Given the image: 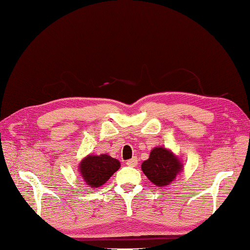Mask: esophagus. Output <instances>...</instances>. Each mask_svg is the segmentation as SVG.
I'll use <instances>...</instances> for the list:
<instances>
[{"instance_id":"34e87169","label":"esophagus","mask_w":250,"mask_h":250,"mask_svg":"<svg viewBox=\"0 0 250 250\" xmlns=\"http://www.w3.org/2000/svg\"><path fill=\"white\" fill-rule=\"evenodd\" d=\"M126 165L128 166V167H137V165H138V160H137V158H132V159H129L127 163H126Z\"/></svg>"}]
</instances>
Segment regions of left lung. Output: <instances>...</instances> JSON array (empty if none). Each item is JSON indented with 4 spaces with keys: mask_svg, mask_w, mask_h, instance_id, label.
<instances>
[{
    "mask_svg": "<svg viewBox=\"0 0 250 250\" xmlns=\"http://www.w3.org/2000/svg\"><path fill=\"white\" fill-rule=\"evenodd\" d=\"M143 172L157 187H165L176 179L182 171V164L171 150L155 147L150 156L142 164Z\"/></svg>",
    "mask_w": 250,
    "mask_h": 250,
    "instance_id": "8db88e82",
    "label": "left lung"
}]
</instances>
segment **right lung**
<instances>
[{
    "instance_id": "obj_1",
    "label": "right lung",
    "mask_w": 250,
    "mask_h": 250,
    "mask_svg": "<svg viewBox=\"0 0 250 250\" xmlns=\"http://www.w3.org/2000/svg\"><path fill=\"white\" fill-rule=\"evenodd\" d=\"M120 167V161L108 155H89L81 161L79 170L87 186L99 188L103 186Z\"/></svg>"
}]
</instances>
